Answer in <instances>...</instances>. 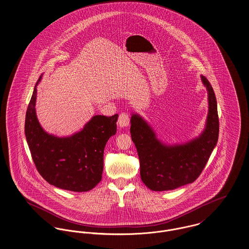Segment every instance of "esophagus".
<instances>
[{
    "mask_svg": "<svg viewBox=\"0 0 249 249\" xmlns=\"http://www.w3.org/2000/svg\"><path fill=\"white\" fill-rule=\"evenodd\" d=\"M118 124L120 127H126L130 124V117L127 112H123L118 119Z\"/></svg>",
    "mask_w": 249,
    "mask_h": 249,
    "instance_id": "esophagus-1",
    "label": "esophagus"
}]
</instances>
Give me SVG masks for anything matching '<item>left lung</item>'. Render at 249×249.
<instances>
[{
  "mask_svg": "<svg viewBox=\"0 0 249 249\" xmlns=\"http://www.w3.org/2000/svg\"><path fill=\"white\" fill-rule=\"evenodd\" d=\"M202 82L209 92V114L205 130L182 145H165L142 117L133 114L130 133L138 151L141 178L152 191L174 190L193 183L202 173L219 135V118L213 89L205 76Z\"/></svg>",
  "mask_w": 249,
  "mask_h": 249,
  "instance_id": "obj_1",
  "label": "left lung"
}]
</instances>
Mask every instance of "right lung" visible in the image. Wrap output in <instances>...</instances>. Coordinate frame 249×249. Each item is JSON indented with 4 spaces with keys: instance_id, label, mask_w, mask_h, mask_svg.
<instances>
[{
    "instance_id": "obj_1",
    "label": "right lung",
    "mask_w": 249,
    "mask_h": 249,
    "mask_svg": "<svg viewBox=\"0 0 249 249\" xmlns=\"http://www.w3.org/2000/svg\"><path fill=\"white\" fill-rule=\"evenodd\" d=\"M36 87L27 107L24 131L36 170L57 188L90 191L102 179L104 149L108 139L116 134L118 114L96 115L80 132L67 138L54 137L45 132L37 121Z\"/></svg>"
}]
</instances>
